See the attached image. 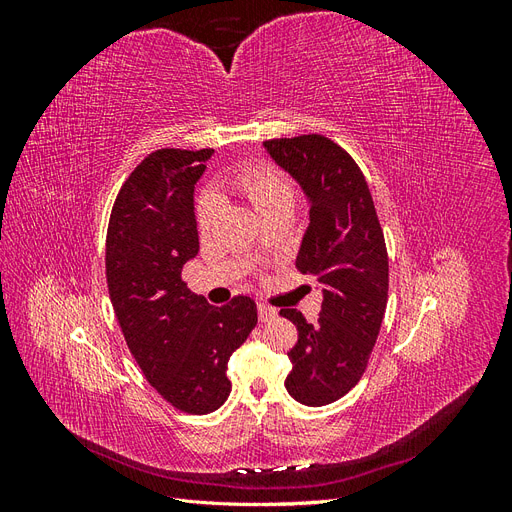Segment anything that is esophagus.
Listing matches in <instances>:
<instances>
[{"instance_id":"1","label":"esophagus","mask_w":512,"mask_h":512,"mask_svg":"<svg viewBox=\"0 0 512 512\" xmlns=\"http://www.w3.org/2000/svg\"><path fill=\"white\" fill-rule=\"evenodd\" d=\"M258 307V320L260 322H269V320H273L275 318V309L271 307V305H267V303H258L256 305Z\"/></svg>"}]
</instances>
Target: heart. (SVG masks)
<instances>
[{
	"label": "heart",
	"mask_w": 512,
	"mask_h": 512,
	"mask_svg": "<svg viewBox=\"0 0 512 512\" xmlns=\"http://www.w3.org/2000/svg\"><path fill=\"white\" fill-rule=\"evenodd\" d=\"M222 188L245 198L254 207L262 220L277 211H292L294 207V185L280 166L265 160L243 162L228 170L222 179ZM218 200L205 196L196 205V228L200 235L209 232L218 215Z\"/></svg>",
	"instance_id": "1"
}]
</instances>
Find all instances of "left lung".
<instances>
[{"mask_svg":"<svg viewBox=\"0 0 512 512\" xmlns=\"http://www.w3.org/2000/svg\"><path fill=\"white\" fill-rule=\"evenodd\" d=\"M265 149L309 198L297 269L322 288L316 324L280 309L299 331L286 389L305 406H327L361 380L380 333L389 301L384 232L359 164L331 138H271Z\"/></svg>","mask_w":512,"mask_h":512,"instance_id":"left-lung-1","label":"left lung"}]
</instances>
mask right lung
<instances>
[{
	"label": "right lung",
	"mask_w": 512,
	"mask_h": 512,
	"mask_svg": "<svg viewBox=\"0 0 512 512\" xmlns=\"http://www.w3.org/2000/svg\"><path fill=\"white\" fill-rule=\"evenodd\" d=\"M213 149H158L121 185L106 232V282L126 344L147 382L188 414L218 410L226 369L258 322L256 303L215 307L190 292L183 265L198 254L194 185Z\"/></svg>",
	"instance_id": "1"
}]
</instances>
